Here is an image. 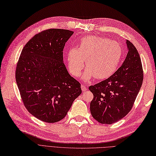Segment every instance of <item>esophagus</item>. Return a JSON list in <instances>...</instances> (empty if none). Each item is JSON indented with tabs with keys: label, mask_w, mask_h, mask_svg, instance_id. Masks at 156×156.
Here are the masks:
<instances>
[{
	"label": "esophagus",
	"mask_w": 156,
	"mask_h": 156,
	"mask_svg": "<svg viewBox=\"0 0 156 156\" xmlns=\"http://www.w3.org/2000/svg\"><path fill=\"white\" fill-rule=\"evenodd\" d=\"M81 88H82V91H83V92L86 91V89H87L86 87H85V85H83V84H82V85H81Z\"/></svg>",
	"instance_id": "34e87169"
}]
</instances>
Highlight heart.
<instances>
[{
  "instance_id": "1",
  "label": "heart",
  "mask_w": 156,
  "mask_h": 156,
  "mask_svg": "<svg viewBox=\"0 0 156 156\" xmlns=\"http://www.w3.org/2000/svg\"><path fill=\"white\" fill-rule=\"evenodd\" d=\"M123 49L119 43L108 38L90 36L83 38L78 48L69 49L67 62L71 74L81 75L86 62V72L83 79L88 81L93 77L106 79L117 71L121 62Z\"/></svg>"
}]
</instances>
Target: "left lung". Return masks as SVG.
<instances>
[{
  "label": "left lung",
  "mask_w": 156,
  "mask_h": 156,
  "mask_svg": "<svg viewBox=\"0 0 156 156\" xmlns=\"http://www.w3.org/2000/svg\"><path fill=\"white\" fill-rule=\"evenodd\" d=\"M128 54L112 76L89 87L93 94L90 104L93 117L101 124L119 121L131 110L143 80L141 60L134 45L126 41Z\"/></svg>",
  "instance_id": "left-lung-1"
}]
</instances>
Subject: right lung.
Returning <instances> with one entry per match:
<instances>
[{"instance_id": "right-lung-1", "label": "right lung", "mask_w": 156, "mask_h": 156, "mask_svg": "<svg viewBox=\"0 0 156 156\" xmlns=\"http://www.w3.org/2000/svg\"><path fill=\"white\" fill-rule=\"evenodd\" d=\"M64 29H48L25 44L17 65L16 78L29 113L45 122L63 119L82 93L81 85L67 71L63 50L73 34Z\"/></svg>"}]
</instances>
